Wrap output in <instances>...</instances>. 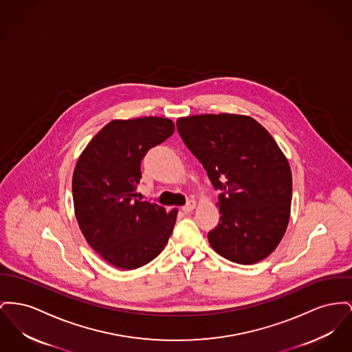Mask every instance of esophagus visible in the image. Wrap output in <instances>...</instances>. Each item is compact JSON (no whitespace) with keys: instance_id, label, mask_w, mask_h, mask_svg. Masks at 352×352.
Instances as JSON below:
<instances>
[{"instance_id":"34e87169","label":"esophagus","mask_w":352,"mask_h":352,"mask_svg":"<svg viewBox=\"0 0 352 352\" xmlns=\"http://www.w3.org/2000/svg\"><path fill=\"white\" fill-rule=\"evenodd\" d=\"M195 201H188L185 206L182 207V211L185 212V214H188V212H191L194 208H195Z\"/></svg>"}]
</instances>
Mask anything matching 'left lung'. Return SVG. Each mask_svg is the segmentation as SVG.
<instances>
[{"mask_svg":"<svg viewBox=\"0 0 352 352\" xmlns=\"http://www.w3.org/2000/svg\"><path fill=\"white\" fill-rule=\"evenodd\" d=\"M178 133L219 190V223L207 234L219 255L252 265L276 248L289 225V161L254 118L202 114L179 118Z\"/></svg>","mask_w":352,"mask_h":352,"instance_id":"obj_1","label":"left lung"}]
</instances>
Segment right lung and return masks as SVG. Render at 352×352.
I'll return each instance as SVG.
<instances>
[{
    "mask_svg": "<svg viewBox=\"0 0 352 352\" xmlns=\"http://www.w3.org/2000/svg\"><path fill=\"white\" fill-rule=\"evenodd\" d=\"M174 133L171 120H114L80 155L73 174L76 218L86 242L114 267L134 270L161 254L177 208L137 199L141 161Z\"/></svg>",
    "mask_w": 352,
    "mask_h": 352,
    "instance_id": "add662e5",
    "label": "right lung"
}]
</instances>
